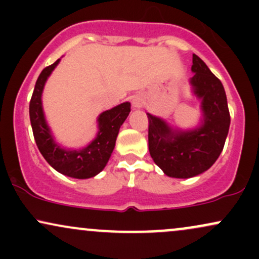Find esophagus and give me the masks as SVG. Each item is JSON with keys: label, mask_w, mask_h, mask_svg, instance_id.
Segmentation results:
<instances>
[{"label": "esophagus", "mask_w": 259, "mask_h": 259, "mask_svg": "<svg viewBox=\"0 0 259 259\" xmlns=\"http://www.w3.org/2000/svg\"><path fill=\"white\" fill-rule=\"evenodd\" d=\"M144 106V100L141 99V97H134L133 99V107L134 108H141V107Z\"/></svg>", "instance_id": "obj_1"}]
</instances>
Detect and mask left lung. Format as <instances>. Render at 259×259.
Wrapping results in <instances>:
<instances>
[{
  "label": "left lung",
  "mask_w": 259,
  "mask_h": 259,
  "mask_svg": "<svg viewBox=\"0 0 259 259\" xmlns=\"http://www.w3.org/2000/svg\"><path fill=\"white\" fill-rule=\"evenodd\" d=\"M192 94L201 101L202 118L192 129L171 126L147 113L148 150L153 162L170 178L187 179L208 170L227 140L230 114L222 81L198 56H192Z\"/></svg>",
  "instance_id": "8db88e82"
}]
</instances>
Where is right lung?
<instances>
[{"instance_id":"1","label":"right lung","mask_w":259,"mask_h":259,"mask_svg":"<svg viewBox=\"0 0 259 259\" xmlns=\"http://www.w3.org/2000/svg\"><path fill=\"white\" fill-rule=\"evenodd\" d=\"M59 61L46 67L41 72L32 92L29 114L38 151L46 162L58 173L74 179H89L103 170L114 150L115 140L121 124L130 113V102H124L102 112L97 117V134L89 145L81 148H68L59 145L45 117L42 91L47 79Z\"/></svg>"}]
</instances>
